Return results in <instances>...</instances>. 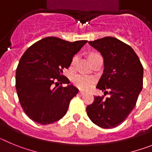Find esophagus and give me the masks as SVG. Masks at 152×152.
<instances>
[{
  "label": "esophagus",
  "mask_w": 152,
  "mask_h": 152,
  "mask_svg": "<svg viewBox=\"0 0 152 152\" xmlns=\"http://www.w3.org/2000/svg\"><path fill=\"white\" fill-rule=\"evenodd\" d=\"M84 94H85V92H84V91H79V94L80 95H84Z\"/></svg>",
  "instance_id": "34e87169"
}]
</instances>
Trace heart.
<instances>
[{
	"mask_svg": "<svg viewBox=\"0 0 152 152\" xmlns=\"http://www.w3.org/2000/svg\"><path fill=\"white\" fill-rule=\"evenodd\" d=\"M101 56L100 54H98L96 52H92L90 55V59L91 61L97 58H100ZM77 60V56H74L72 61V64H75ZM74 84L75 86H77V88H80V89H88L93 85V84L94 83V78L92 77H88V76H85V75H75V77L72 79Z\"/></svg>",
	"mask_w": 152,
	"mask_h": 152,
	"instance_id": "b5f03b06",
	"label": "heart"
}]
</instances>
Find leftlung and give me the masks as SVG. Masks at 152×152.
Here are the masks:
<instances>
[{
	"label": "left lung",
	"mask_w": 152,
	"mask_h": 152,
	"mask_svg": "<svg viewBox=\"0 0 152 152\" xmlns=\"http://www.w3.org/2000/svg\"><path fill=\"white\" fill-rule=\"evenodd\" d=\"M89 44L103 57L104 70L96 88L109 97L94 96L86 108L93 123L103 129L121 124L135 107L143 86V67L134 50L123 42L107 36Z\"/></svg>",
	"instance_id": "8db88e82"
}]
</instances>
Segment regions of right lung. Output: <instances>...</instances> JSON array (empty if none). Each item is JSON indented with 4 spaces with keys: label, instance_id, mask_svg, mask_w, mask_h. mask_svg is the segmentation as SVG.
<instances>
[{
    "label": "right lung",
    "instance_id": "add662e5",
    "mask_svg": "<svg viewBox=\"0 0 152 152\" xmlns=\"http://www.w3.org/2000/svg\"><path fill=\"white\" fill-rule=\"evenodd\" d=\"M87 40L73 42L45 37L29 47L16 71L19 101L29 119L42 125L59 120L66 114L70 101L78 89L62 75L72 58ZM67 83V87L59 86Z\"/></svg>",
    "mask_w": 152,
    "mask_h": 152
}]
</instances>
